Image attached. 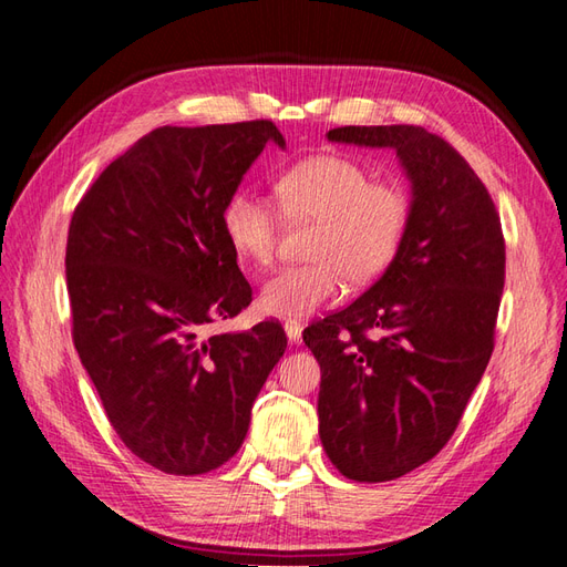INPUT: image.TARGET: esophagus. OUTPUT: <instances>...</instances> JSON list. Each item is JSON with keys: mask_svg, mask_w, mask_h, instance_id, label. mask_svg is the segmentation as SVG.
Listing matches in <instances>:
<instances>
[{"mask_svg": "<svg viewBox=\"0 0 567 567\" xmlns=\"http://www.w3.org/2000/svg\"><path fill=\"white\" fill-rule=\"evenodd\" d=\"M285 333H287V339H290L292 343H299V341H302V323H299V321H285Z\"/></svg>", "mask_w": 567, "mask_h": 567, "instance_id": "34e87169", "label": "esophagus"}]
</instances>
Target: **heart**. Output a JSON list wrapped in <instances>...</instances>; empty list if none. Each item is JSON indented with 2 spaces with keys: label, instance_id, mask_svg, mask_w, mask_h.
<instances>
[{
  "label": "heart",
  "instance_id": "1",
  "mask_svg": "<svg viewBox=\"0 0 567 567\" xmlns=\"http://www.w3.org/2000/svg\"><path fill=\"white\" fill-rule=\"evenodd\" d=\"M277 213L252 189H240L224 207V234L240 258L270 265L280 244L282 216L292 224L315 221L305 265L275 272L260 290V309L275 317L302 319L339 295L343 277L368 285L400 252L412 199L394 179H372L363 163L346 155H311L275 179Z\"/></svg>",
  "mask_w": 567,
  "mask_h": 567
}]
</instances>
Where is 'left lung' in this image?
<instances>
[{
    "label": "left lung",
    "mask_w": 567,
    "mask_h": 567,
    "mask_svg": "<svg viewBox=\"0 0 567 567\" xmlns=\"http://www.w3.org/2000/svg\"><path fill=\"white\" fill-rule=\"evenodd\" d=\"M331 141L394 148L412 177V224L380 280L311 321L319 436L339 473L388 483L429 463L457 429L495 351L502 221L483 179L421 126H341Z\"/></svg>",
    "instance_id": "left-lung-1"
}]
</instances>
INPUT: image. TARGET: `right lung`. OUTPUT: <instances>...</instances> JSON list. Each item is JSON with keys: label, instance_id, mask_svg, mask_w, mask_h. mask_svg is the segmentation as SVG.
<instances>
[{"label": "right lung", "instance_id": "1", "mask_svg": "<svg viewBox=\"0 0 567 567\" xmlns=\"http://www.w3.org/2000/svg\"><path fill=\"white\" fill-rule=\"evenodd\" d=\"M268 141L285 146L268 118L153 128L72 212V343L116 436L163 473H209L240 449L287 348L275 319L207 333L252 302L221 216Z\"/></svg>", "mask_w": 567, "mask_h": 567}]
</instances>
